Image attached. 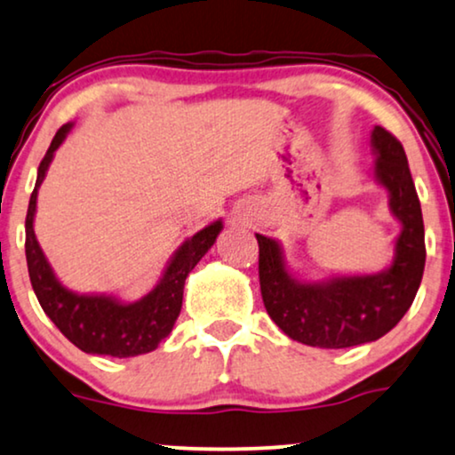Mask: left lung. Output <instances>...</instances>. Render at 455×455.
I'll list each match as a JSON object with an SVG mask.
<instances>
[{
  "label": "left lung",
  "mask_w": 455,
  "mask_h": 455,
  "mask_svg": "<svg viewBox=\"0 0 455 455\" xmlns=\"http://www.w3.org/2000/svg\"><path fill=\"white\" fill-rule=\"evenodd\" d=\"M373 176L388 193V208L401 222L393 262L380 273L331 275L302 281L291 275L279 241L256 235L262 300L268 317L291 340L317 348H348L373 342L403 319L418 294L427 262L422 208L407 157L380 125L371 130Z\"/></svg>",
  "instance_id": "obj_1"
}]
</instances>
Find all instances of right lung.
Listing matches in <instances>:
<instances>
[{
    "label": "right lung",
    "mask_w": 455,
    "mask_h": 455,
    "mask_svg": "<svg viewBox=\"0 0 455 455\" xmlns=\"http://www.w3.org/2000/svg\"><path fill=\"white\" fill-rule=\"evenodd\" d=\"M71 130L73 124H65L52 138L48 153L39 164L36 188L28 199L25 254L33 291L52 323L84 353L119 356V359L151 353L164 338L170 336L172 327L180 315L182 291H185L188 273L214 245L216 237L222 231V220L208 224L193 237L182 241V245L172 254L157 285L134 302H125L111 294H79V291L68 290L56 277L54 268L50 267L48 258L39 247L36 231H33V220H36L37 212L39 187L48 174L56 148L65 142Z\"/></svg>",
    "instance_id": "right-lung-1"
}]
</instances>
